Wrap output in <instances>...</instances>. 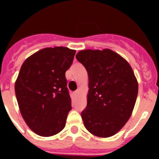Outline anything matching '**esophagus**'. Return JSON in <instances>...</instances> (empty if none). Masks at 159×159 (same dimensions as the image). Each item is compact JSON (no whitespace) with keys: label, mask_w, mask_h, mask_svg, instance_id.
I'll list each match as a JSON object with an SVG mask.
<instances>
[{"label":"esophagus","mask_w":159,"mask_h":159,"mask_svg":"<svg viewBox=\"0 0 159 159\" xmlns=\"http://www.w3.org/2000/svg\"><path fill=\"white\" fill-rule=\"evenodd\" d=\"M79 93H80V92H79L78 90H77V91H75V92H74V94H75V96H77V95H79Z\"/></svg>","instance_id":"34e87169"}]
</instances>
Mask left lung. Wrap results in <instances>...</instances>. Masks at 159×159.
Listing matches in <instances>:
<instances>
[{"instance_id": "1", "label": "left lung", "mask_w": 159, "mask_h": 159, "mask_svg": "<svg viewBox=\"0 0 159 159\" xmlns=\"http://www.w3.org/2000/svg\"><path fill=\"white\" fill-rule=\"evenodd\" d=\"M89 79L88 104L81 113L92 134L107 138L121 130L131 116L139 85L127 60L111 49L83 50L75 56Z\"/></svg>"}]
</instances>
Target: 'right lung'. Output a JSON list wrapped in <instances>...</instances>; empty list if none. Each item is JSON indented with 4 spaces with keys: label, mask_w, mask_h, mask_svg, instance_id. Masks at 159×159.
I'll use <instances>...</instances> for the list:
<instances>
[{
    "label": "right lung",
    "mask_w": 159,
    "mask_h": 159,
    "mask_svg": "<svg viewBox=\"0 0 159 159\" xmlns=\"http://www.w3.org/2000/svg\"><path fill=\"white\" fill-rule=\"evenodd\" d=\"M75 54L68 48H45L20 67L15 83L16 99L24 120L38 135H55L65 127L71 109L65 72Z\"/></svg>",
    "instance_id": "obj_1"
}]
</instances>
